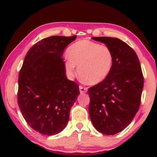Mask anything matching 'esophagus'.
<instances>
[{
    "label": "esophagus",
    "mask_w": 157,
    "mask_h": 157,
    "mask_svg": "<svg viewBox=\"0 0 157 157\" xmlns=\"http://www.w3.org/2000/svg\"><path fill=\"white\" fill-rule=\"evenodd\" d=\"M79 91H80V94H85V93L87 92V88H85V87L79 86Z\"/></svg>",
    "instance_id": "esophagus-1"
}]
</instances>
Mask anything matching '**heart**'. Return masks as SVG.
Listing matches in <instances>:
<instances>
[{"instance_id":"b5f03b06","label":"heart","mask_w":157,"mask_h":157,"mask_svg":"<svg viewBox=\"0 0 157 157\" xmlns=\"http://www.w3.org/2000/svg\"><path fill=\"white\" fill-rule=\"evenodd\" d=\"M68 59L65 63L66 73L71 77L76 74L90 85L103 82L109 75L113 63V55L108 46L89 40H80L68 48Z\"/></svg>"}]
</instances>
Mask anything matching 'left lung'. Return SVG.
Instances as JSON below:
<instances>
[{
  "label": "left lung",
  "instance_id": "8db88e82",
  "mask_svg": "<svg viewBox=\"0 0 157 157\" xmlns=\"http://www.w3.org/2000/svg\"><path fill=\"white\" fill-rule=\"evenodd\" d=\"M92 39L109 48L113 63L107 78L88 89L90 118L98 132L114 135L129 125L139 110L143 88L141 67L136 53L121 39Z\"/></svg>",
  "mask_w": 157,
  "mask_h": 157
}]
</instances>
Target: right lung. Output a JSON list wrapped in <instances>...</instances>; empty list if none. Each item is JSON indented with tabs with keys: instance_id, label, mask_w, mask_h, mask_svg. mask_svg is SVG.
Wrapping results in <instances>:
<instances>
[{
	"instance_id": "1",
	"label": "right lung",
	"mask_w": 157,
	"mask_h": 157,
	"mask_svg": "<svg viewBox=\"0 0 157 157\" xmlns=\"http://www.w3.org/2000/svg\"><path fill=\"white\" fill-rule=\"evenodd\" d=\"M52 36L28 50L18 75V104L23 118L41 134L52 136L65 128L79 86L66 78L62 56L76 39Z\"/></svg>"
}]
</instances>
